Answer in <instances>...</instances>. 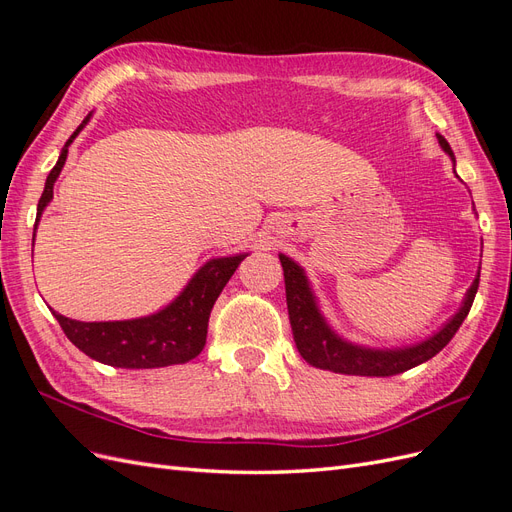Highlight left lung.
I'll use <instances>...</instances> for the list:
<instances>
[{"instance_id": "1", "label": "left lung", "mask_w": 512, "mask_h": 512, "mask_svg": "<svg viewBox=\"0 0 512 512\" xmlns=\"http://www.w3.org/2000/svg\"><path fill=\"white\" fill-rule=\"evenodd\" d=\"M436 136L442 151L451 158L455 166V153L451 145L446 143V138L442 134ZM280 262L284 269L288 316L297 350L309 365L348 376H397L429 361L431 356H436L448 342H451L453 335L461 327V322L466 320L472 301L476 297L480 277L478 269L472 286L468 288L466 297L461 301V307L451 316V320L444 322L436 333L425 337L423 342L399 348H371L348 342V339L335 333L327 318L320 312L318 299L312 290V284L307 280L305 269L286 254H280Z\"/></svg>"}]
</instances>
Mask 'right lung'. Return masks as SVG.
Masks as SVG:
<instances>
[{
	"label": "right lung",
	"mask_w": 512,
	"mask_h": 512,
	"mask_svg": "<svg viewBox=\"0 0 512 512\" xmlns=\"http://www.w3.org/2000/svg\"><path fill=\"white\" fill-rule=\"evenodd\" d=\"M89 119L91 113L68 138V143L59 153L57 164L46 177L44 192L38 200L34 241L42 211L53 200V185L66 164L68 147L87 126ZM245 256L247 254L241 252L235 256L207 260L173 301L149 316L108 322H81L57 312H53V316L70 342L98 363L123 369H153L188 363L203 352L211 309Z\"/></svg>",
	"instance_id": "add662e5"
}]
</instances>
